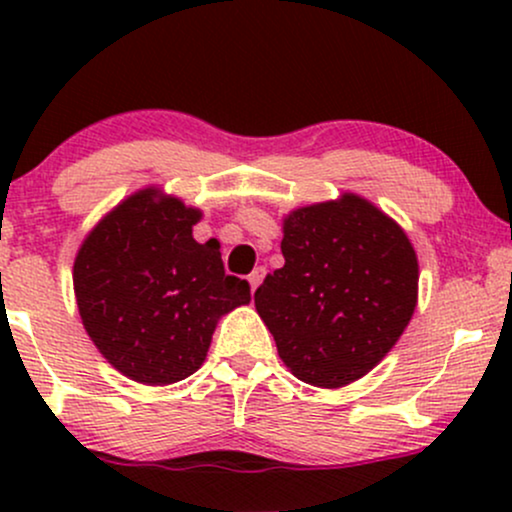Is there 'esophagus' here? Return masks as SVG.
I'll list each match as a JSON object with an SVG mask.
<instances>
[{
	"mask_svg": "<svg viewBox=\"0 0 512 512\" xmlns=\"http://www.w3.org/2000/svg\"><path fill=\"white\" fill-rule=\"evenodd\" d=\"M264 274H267V267H257V269H255V272H252V274L248 276V281H250V289H252V291H255V289H257V286H260V284H262Z\"/></svg>",
	"mask_w": 512,
	"mask_h": 512,
	"instance_id": "esophagus-1",
	"label": "esophagus"
}]
</instances>
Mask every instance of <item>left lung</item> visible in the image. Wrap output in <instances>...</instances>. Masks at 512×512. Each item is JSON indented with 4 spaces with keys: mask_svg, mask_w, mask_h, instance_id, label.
<instances>
[{
    "mask_svg": "<svg viewBox=\"0 0 512 512\" xmlns=\"http://www.w3.org/2000/svg\"><path fill=\"white\" fill-rule=\"evenodd\" d=\"M281 255L284 267L255 291L281 361L315 387L354 383L414 315L419 264L409 238L366 199L344 195L293 211Z\"/></svg>",
    "mask_w": 512,
    "mask_h": 512,
    "instance_id": "1",
    "label": "left lung"
}]
</instances>
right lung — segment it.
<instances>
[{
    "label": "right lung",
    "mask_w": 512,
    "mask_h": 512,
    "mask_svg": "<svg viewBox=\"0 0 512 512\" xmlns=\"http://www.w3.org/2000/svg\"><path fill=\"white\" fill-rule=\"evenodd\" d=\"M197 209L142 190L88 233L74 262L79 315L98 351L144 385L185 380L207 358L216 317L250 303L219 240L197 243Z\"/></svg>",
    "instance_id": "1"
}]
</instances>
